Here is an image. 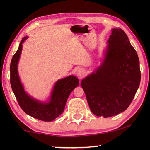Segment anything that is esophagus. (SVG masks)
<instances>
[{
    "mask_svg": "<svg viewBox=\"0 0 150 150\" xmlns=\"http://www.w3.org/2000/svg\"><path fill=\"white\" fill-rule=\"evenodd\" d=\"M84 74H85L84 70L82 69H79L77 72V75L79 78H82L83 76H84Z\"/></svg>",
    "mask_w": 150,
    "mask_h": 150,
    "instance_id": "34e87169",
    "label": "esophagus"
}]
</instances>
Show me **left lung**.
Listing matches in <instances>:
<instances>
[{"instance_id":"obj_1","label":"left lung","mask_w":150,"mask_h":150,"mask_svg":"<svg viewBox=\"0 0 150 150\" xmlns=\"http://www.w3.org/2000/svg\"><path fill=\"white\" fill-rule=\"evenodd\" d=\"M108 43L102 65L81 83L91 112L104 118L128 108L141 79L138 54L123 30L112 29Z\"/></svg>"}]
</instances>
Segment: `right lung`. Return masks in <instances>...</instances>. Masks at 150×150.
<instances>
[{"label": "right lung", "instance_id": "right-lung-1", "mask_svg": "<svg viewBox=\"0 0 150 150\" xmlns=\"http://www.w3.org/2000/svg\"><path fill=\"white\" fill-rule=\"evenodd\" d=\"M26 39L27 37H24L22 40L18 49L12 58L10 66V81L12 89L18 105L24 112L40 120L52 121L64 110L66 102L70 93L79 85V81L77 77L73 75L57 81L52 91L50 102L47 103H40L28 95L20 83L17 70L18 62L22 52V44Z\"/></svg>", "mask_w": 150, "mask_h": 150}]
</instances>
